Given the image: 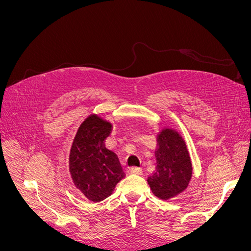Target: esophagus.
<instances>
[{"instance_id": "1", "label": "esophagus", "mask_w": 251, "mask_h": 251, "mask_svg": "<svg viewBox=\"0 0 251 251\" xmlns=\"http://www.w3.org/2000/svg\"><path fill=\"white\" fill-rule=\"evenodd\" d=\"M128 173L133 174V175H141L142 170L140 168H131L130 170H128Z\"/></svg>"}]
</instances>
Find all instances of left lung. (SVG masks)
Wrapping results in <instances>:
<instances>
[{
  "label": "left lung",
  "mask_w": 251,
  "mask_h": 251,
  "mask_svg": "<svg viewBox=\"0 0 251 251\" xmlns=\"http://www.w3.org/2000/svg\"><path fill=\"white\" fill-rule=\"evenodd\" d=\"M156 172L148 178L153 194L161 200H168L182 193L192 178V162L184 140L172 128H165L158 135Z\"/></svg>",
  "instance_id": "1"
}]
</instances>
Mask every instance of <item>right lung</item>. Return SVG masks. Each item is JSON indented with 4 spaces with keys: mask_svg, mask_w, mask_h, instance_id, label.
Wrapping results in <instances>:
<instances>
[{
    "mask_svg": "<svg viewBox=\"0 0 251 251\" xmlns=\"http://www.w3.org/2000/svg\"><path fill=\"white\" fill-rule=\"evenodd\" d=\"M112 125L97 115L89 116L80 125L73 140L69 170L78 191L93 202H100L113 193L125 177L117 156L104 148Z\"/></svg>",
    "mask_w": 251,
    "mask_h": 251,
    "instance_id": "add662e5",
    "label": "right lung"
}]
</instances>
